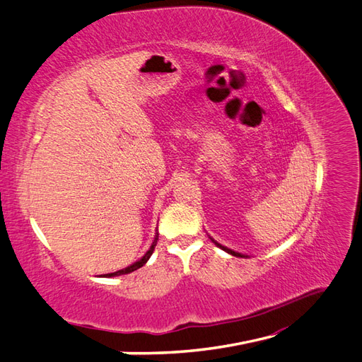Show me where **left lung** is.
<instances>
[{"instance_id": "8db88e82", "label": "left lung", "mask_w": 362, "mask_h": 362, "mask_svg": "<svg viewBox=\"0 0 362 362\" xmlns=\"http://www.w3.org/2000/svg\"><path fill=\"white\" fill-rule=\"evenodd\" d=\"M212 242H214V240H212ZM218 247H221L223 249V251H226L228 254H230V255H234V257H246V255H243V254H238V252H235V251H233V249H228V247H225V246H221L220 243H217V242H214Z\"/></svg>"}]
</instances>
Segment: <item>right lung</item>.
<instances>
[{
	"label": "right lung",
	"mask_w": 362,
	"mask_h": 362,
	"mask_svg": "<svg viewBox=\"0 0 362 362\" xmlns=\"http://www.w3.org/2000/svg\"><path fill=\"white\" fill-rule=\"evenodd\" d=\"M156 243H157V237H156V240H154V243H153V246L148 249V252L141 258V260L139 262H136L134 264H132V266H128V267H125V269H122V271H117V272H113V274H105L104 276H116V275H124V274H129V272H133V271H136V269H139V267H142L146 262H148V258L151 257V254H153V251H154V246H156Z\"/></svg>",
	"instance_id": "obj_1"
}]
</instances>
